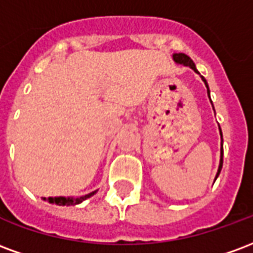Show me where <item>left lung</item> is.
<instances>
[{"mask_svg":"<svg viewBox=\"0 0 253 253\" xmlns=\"http://www.w3.org/2000/svg\"><path fill=\"white\" fill-rule=\"evenodd\" d=\"M173 61H175L176 63H180V65H184V66H190L194 72L198 73V70H196L195 65H194V62H192V59H191L188 55H186V54H183V52H179V54H173ZM202 80L205 81V85L207 86V83L205 78L202 77ZM207 94H209V97H210V90H209V86H207ZM219 131H221V128H219ZM221 137H222V132H221ZM222 159H223V148H221V163H219V168H218V173H217V177L218 175H219V172H221V169H222Z\"/></svg>","mask_w":253,"mask_h":253,"instance_id":"8db88e82","label":"left lung"}]
</instances>
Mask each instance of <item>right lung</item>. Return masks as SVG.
<instances>
[{
    "label": "right lung",
    "mask_w": 253,
    "mask_h": 253,
    "mask_svg": "<svg viewBox=\"0 0 253 253\" xmlns=\"http://www.w3.org/2000/svg\"><path fill=\"white\" fill-rule=\"evenodd\" d=\"M96 192V191H93V192H90V194H88V195H84V196H80V198H43L44 201H48L50 203H57V205H59V206H70V205H78V203H81L83 201H85L86 198H89V196H92Z\"/></svg>",
    "instance_id": "1"
}]
</instances>
